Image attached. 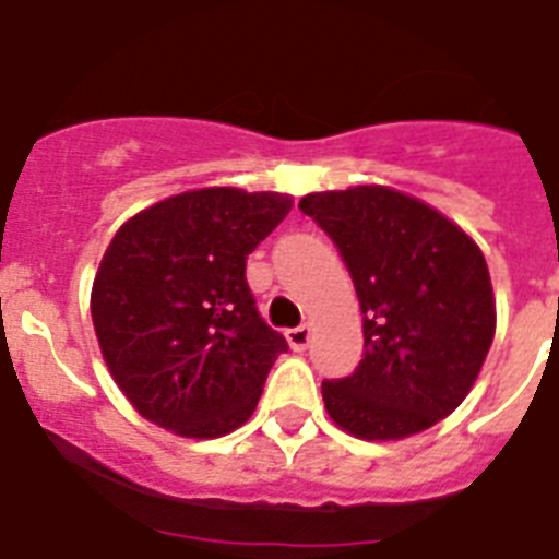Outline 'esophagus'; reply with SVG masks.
Returning a JSON list of instances; mask_svg holds the SVG:
<instances>
[{
    "instance_id": "obj_1",
    "label": "esophagus",
    "mask_w": 559,
    "mask_h": 559,
    "mask_svg": "<svg viewBox=\"0 0 559 559\" xmlns=\"http://www.w3.org/2000/svg\"><path fill=\"white\" fill-rule=\"evenodd\" d=\"M310 336H313V331H310V324H298V328H289V331H287L289 348H293V350H305L307 345H310Z\"/></svg>"
}]
</instances>
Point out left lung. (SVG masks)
Wrapping results in <instances>:
<instances>
[{"label":"left lung","instance_id":"1","mask_svg":"<svg viewBox=\"0 0 559 559\" xmlns=\"http://www.w3.org/2000/svg\"><path fill=\"white\" fill-rule=\"evenodd\" d=\"M298 209L340 246L362 310L366 357L322 397L340 429L400 441L452 415L493 345L496 298L476 240L385 186L316 191Z\"/></svg>","mask_w":559,"mask_h":559}]
</instances>
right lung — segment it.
<instances>
[{
    "label": "right lung",
    "instance_id": "add662e5",
    "mask_svg": "<svg viewBox=\"0 0 559 559\" xmlns=\"http://www.w3.org/2000/svg\"><path fill=\"white\" fill-rule=\"evenodd\" d=\"M289 209V193L197 188L109 240L92 324L112 380L151 424L219 438L252 417L287 340L258 313L246 258Z\"/></svg>",
    "mask_w": 559,
    "mask_h": 559
}]
</instances>
